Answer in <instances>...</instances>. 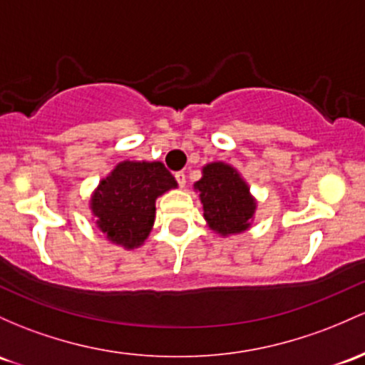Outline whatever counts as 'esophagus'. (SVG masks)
Instances as JSON below:
<instances>
[{"instance_id":"obj_1","label":"esophagus","mask_w":365,"mask_h":365,"mask_svg":"<svg viewBox=\"0 0 365 365\" xmlns=\"http://www.w3.org/2000/svg\"><path fill=\"white\" fill-rule=\"evenodd\" d=\"M175 178H176V182H178L180 187H185V183H187V175L183 173V171H178V173H175Z\"/></svg>"}]
</instances>
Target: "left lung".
Returning a JSON list of instances; mask_svg holds the SVG:
<instances>
[{"label": "left lung", "mask_w": 365, "mask_h": 365, "mask_svg": "<svg viewBox=\"0 0 365 365\" xmlns=\"http://www.w3.org/2000/svg\"><path fill=\"white\" fill-rule=\"evenodd\" d=\"M194 189L199 192L204 218L211 230L220 235H232L250 228L256 202L247 183L230 164H206L202 178L194 183Z\"/></svg>", "instance_id": "1"}]
</instances>
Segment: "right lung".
Segmentation results:
<instances>
[{"instance_id":"obj_1","label":"right lung","mask_w":365,"mask_h":365,"mask_svg":"<svg viewBox=\"0 0 365 365\" xmlns=\"http://www.w3.org/2000/svg\"><path fill=\"white\" fill-rule=\"evenodd\" d=\"M176 180L163 163L124 161L100 182L90 207L110 242L133 250L149 237L155 218V199Z\"/></svg>"}]
</instances>
